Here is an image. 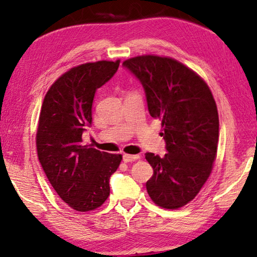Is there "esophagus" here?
Listing matches in <instances>:
<instances>
[{
  "label": "esophagus",
  "instance_id": "obj_1",
  "mask_svg": "<svg viewBox=\"0 0 257 257\" xmlns=\"http://www.w3.org/2000/svg\"><path fill=\"white\" fill-rule=\"evenodd\" d=\"M123 161L124 162H133V161H137L139 159V155H130V154H123Z\"/></svg>",
  "mask_w": 257,
  "mask_h": 257
}]
</instances>
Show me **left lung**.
Listing matches in <instances>:
<instances>
[{
  "instance_id": "obj_1",
  "label": "left lung",
  "mask_w": 257,
  "mask_h": 257,
  "mask_svg": "<svg viewBox=\"0 0 257 257\" xmlns=\"http://www.w3.org/2000/svg\"><path fill=\"white\" fill-rule=\"evenodd\" d=\"M122 66L143 85L152 118L162 121L167 154H145L154 171L147 193L161 207L179 208L195 198L212 171L219 141L215 101L201 77L171 58L136 56Z\"/></svg>"
}]
</instances>
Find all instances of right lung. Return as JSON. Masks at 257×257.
I'll return each mask as SVG.
<instances>
[{
  "label": "right lung",
  "instance_id": "obj_1",
  "mask_svg": "<svg viewBox=\"0 0 257 257\" xmlns=\"http://www.w3.org/2000/svg\"><path fill=\"white\" fill-rule=\"evenodd\" d=\"M120 61H98L75 67L46 93L38 121V160L50 184L73 210H95L110 195V177L122 160L82 145L92 125V105L97 88L114 76Z\"/></svg>",
  "mask_w": 257,
  "mask_h": 257
}]
</instances>
